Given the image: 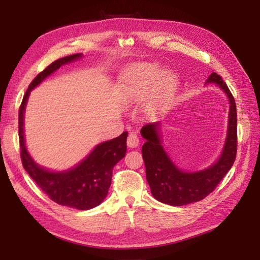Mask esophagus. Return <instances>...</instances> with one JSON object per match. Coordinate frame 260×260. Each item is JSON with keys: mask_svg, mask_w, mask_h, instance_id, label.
<instances>
[{"mask_svg": "<svg viewBox=\"0 0 260 260\" xmlns=\"http://www.w3.org/2000/svg\"><path fill=\"white\" fill-rule=\"evenodd\" d=\"M127 145L129 147H137L140 145V137L136 133H129L127 137Z\"/></svg>", "mask_w": 260, "mask_h": 260, "instance_id": "1", "label": "esophagus"}]
</instances>
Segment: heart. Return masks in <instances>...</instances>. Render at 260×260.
Segmentation results:
<instances>
[{
	"label": "heart",
	"instance_id": "obj_1",
	"mask_svg": "<svg viewBox=\"0 0 260 260\" xmlns=\"http://www.w3.org/2000/svg\"><path fill=\"white\" fill-rule=\"evenodd\" d=\"M174 77L164 73L156 63H143L139 66L135 74L126 86V95L131 101H142L155 90L148 109L151 112L161 106L162 99L169 88L172 86Z\"/></svg>",
	"mask_w": 260,
	"mask_h": 260
}]
</instances>
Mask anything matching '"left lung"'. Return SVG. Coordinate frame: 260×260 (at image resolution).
<instances>
[{"instance_id": "obj_1", "label": "left lung", "mask_w": 260, "mask_h": 260, "mask_svg": "<svg viewBox=\"0 0 260 260\" xmlns=\"http://www.w3.org/2000/svg\"><path fill=\"white\" fill-rule=\"evenodd\" d=\"M207 82L217 84L228 96L230 102L228 134L221 156L211 167L184 172L171 161L159 140V123L146 124L141 134L146 140L142 147L146 169V180L152 196L159 202L170 206H184L200 201L211 193L233 167L237 154V108L228 86L218 74L212 73Z\"/></svg>"}]
</instances>
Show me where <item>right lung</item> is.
<instances>
[{"label": "right lung", "instance_id": "obj_1", "mask_svg": "<svg viewBox=\"0 0 260 260\" xmlns=\"http://www.w3.org/2000/svg\"><path fill=\"white\" fill-rule=\"evenodd\" d=\"M80 57L81 53H76L58 59L31 81L19 109V140L22 165L38 186L58 204L78 210H88L99 206L107 197L112 183L113 169L126 154V139L128 133L124 132L116 139L97 145L76 168L64 172H51L39 167L33 161L26 151L23 132L24 109L30 91L62 64Z\"/></svg>", "mask_w": 260, "mask_h": 260}]
</instances>
